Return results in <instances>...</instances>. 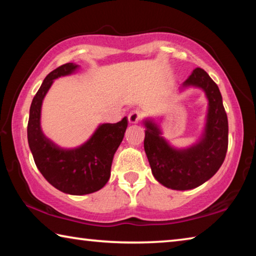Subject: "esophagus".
<instances>
[{
  "label": "esophagus",
  "mask_w": 256,
  "mask_h": 256,
  "mask_svg": "<svg viewBox=\"0 0 256 256\" xmlns=\"http://www.w3.org/2000/svg\"><path fill=\"white\" fill-rule=\"evenodd\" d=\"M141 117H142L141 116V112H139L138 110H132L128 114V122L131 124H136L140 122Z\"/></svg>",
  "instance_id": "1"
}]
</instances>
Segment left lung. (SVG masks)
<instances>
[{
    "mask_svg": "<svg viewBox=\"0 0 256 256\" xmlns=\"http://www.w3.org/2000/svg\"><path fill=\"white\" fill-rule=\"evenodd\" d=\"M188 86L202 88L208 100L206 124L198 142L174 148L162 136L155 122L144 120V146L152 176L174 190L194 189L210 180L221 168L228 149V117L218 85L204 70L196 68L182 84Z\"/></svg>",
    "mask_w": 256,
    "mask_h": 256,
    "instance_id": "8db88e82",
    "label": "left lung"
}]
</instances>
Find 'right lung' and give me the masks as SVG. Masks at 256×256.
<instances>
[{
    "instance_id": "obj_1",
    "label": "right lung",
    "mask_w": 256,
    "mask_h": 256,
    "mask_svg": "<svg viewBox=\"0 0 256 256\" xmlns=\"http://www.w3.org/2000/svg\"><path fill=\"white\" fill-rule=\"evenodd\" d=\"M78 64L68 62L52 70L38 88L30 109L27 138L38 171L48 184L70 194L98 192L110 178L112 158L128 128V117L118 123L101 124L86 142L77 148H62L44 136L40 108L56 78L74 72Z\"/></svg>"
}]
</instances>
